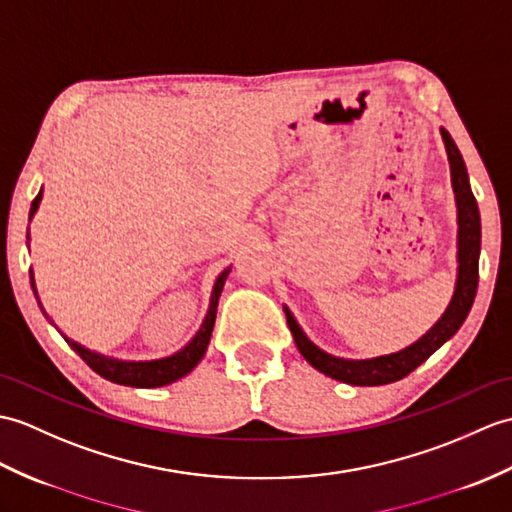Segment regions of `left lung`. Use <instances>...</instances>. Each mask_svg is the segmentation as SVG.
Listing matches in <instances>:
<instances>
[{
    "label": "left lung",
    "instance_id": "left-lung-1",
    "mask_svg": "<svg viewBox=\"0 0 512 512\" xmlns=\"http://www.w3.org/2000/svg\"><path fill=\"white\" fill-rule=\"evenodd\" d=\"M441 137L449 159L451 189H454L458 218V272L454 294H451L447 310L417 342L408 344L406 349L388 355H377V358L347 360L316 347V344L305 336L301 325L296 323L294 314L288 307H283L285 318H288V327L296 342V349L301 351L303 358L310 362L316 371L325 373L331 379H338V382L351 386H382L397 382V379L406 377L419 364H423L436 349H441L443 344L462 327V323H465V318L471 312L475 292H478V259L482 237L480 211L469 185L467 165L462 161V154L456 146V141L451 139L445 128H441Z\"/></svg>",
    "mask_w": 512,
    "mask_h": 512
}]
</instances>
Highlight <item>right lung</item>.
<instances>
[{
    "label": "right lung",
    "mask_w": 512,
    "mask_h": 512,
    "mask_svg": "<svg viewBox=\"0 0 512 512\" xmlns=\"http://www.w3.org/2000/svg\"><path fill=\"white\" fill-rule=\"evenodd\" d=\"M41 198H43V189L37 194V198L32 200V207H30V220L34 218V213H37L39 205H41ZM28 244H30V229H28ZM231 272V266L224 268L216 283H213V290H211V299H209V307H207V314L205 320H202L200 329L196 331V336L189 340L181 351H176L168 358H159V360H120V358H111V355H104L98 351H91L87 349L85 344H80L76 340H71L69 336H65L61 329L54 325V320L50 318V314L45 312V307L39 299V290H37V281H34V272L30 268V285H32V292L37 296V303L41 307L43 316L50 320V323L58 329V334L65 338V342L69 344L71 349H74L82 360H85L95 373L102 375L104 379H109L113 384H120V386H133V388H159V386H168L176 379H181L185 375H189L198 366V362L205 358L207 347H209V340H211V331L213 325H216V312H218V301H220V294L224 283H227V277Z\"/></svg>",
    "instance_id": "right-lung-1"
}]
</instances>
